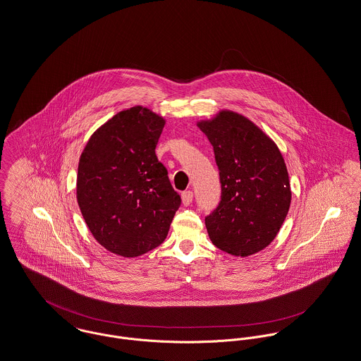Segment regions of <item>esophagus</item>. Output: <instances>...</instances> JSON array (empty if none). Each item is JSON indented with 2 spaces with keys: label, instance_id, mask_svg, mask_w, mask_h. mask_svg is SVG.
<instances>
[{
  "label": "esophagus",
  "instance_id": "esophagus-1",
  "mask_svg": "<svg viewBox=\"0 0 361 361\" xmlns=\"http://www.w3.org/2000/svg\"><path fill=\"white\" fill-rule=\"evenodd\" d=\"M192 199H194V192L192 191H185V192L181 194V200H183L184 206H190L192 203Z\"/></svg>",
  "mask_w": 361,
  "mask_h": 361
}]
</instances>
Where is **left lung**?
<instances>
[{
	"mask_svg": "<svg viewBox=\"0 0 361 361\" xmlns=\"http://www.w3.org/2000/svg\"><path fill=\"white\" fill-rule=\"evenodd\" d=\"M214 149L221 200L204 222L216 247L247 257L276 238L291 203L284 159L274 140L238 112L197 122Z\"/></svg>",
	"mask_w": 361,
	"mask_h": 361,
	"instance_id": "left-lung-1",
	"label": "left lung"
}]
</instances>
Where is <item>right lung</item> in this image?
Segmentation results:
<instances>
[{
  "label": "right lung",
  "instance_id": "1",
  "mask_svg": "<svg viewBox=\"0 0 361 361\" xmlns=\"http://www.w3.org/2000/svg\"><path fill=\"white\" fill-rule=\"evenodd\" d=\"M166 121L136 106L102 125L83 148L77 200L93 238L133 258L166 239L181 204L155 154Z\"/></svg>",
  "mask_w": 361,
  "mask_h": 361
}]
</instances>
